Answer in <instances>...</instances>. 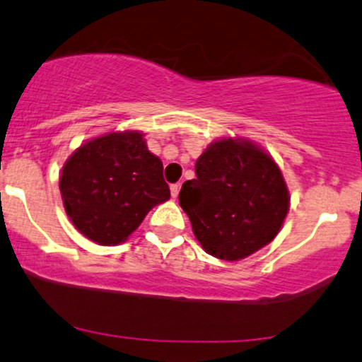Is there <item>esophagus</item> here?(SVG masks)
Here are the masks:
<instances>
[{
	"label": "esophagus",
	"instance_id": "esophagus-1",
	"mask_svg": "<svg viewBox=\"0 0 362 362\" xmlns=\"http://www.w3.org/2000/svg\"><path fill=\"white\" fill-rule=\"evenodd\" d=\"M170 191H171V197H177L178 192H180V184H171Z\"/></svg>",
	"mask_w": 362,
	"mask_h": 362
}]
</instances>
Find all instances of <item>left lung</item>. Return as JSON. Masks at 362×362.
Masks as SVG:
<instances>
[{
    "label": "left lung",
    "instance_id": "obj_1",
    "mask_svg": "<svg viewBox=\"0 0 362 362\" xmlns=\"http://www.w3.org/2000/svg\"><path fill=\"white\" fill-rule=\"evenodd\" d=\"M178 201L203 250L227 262L267 246L290 210V192L272 156L232 136L204 149L196 178L184 182Z\"/></svg>",
    "mask_w": 362,
    "mask_h": 362
}]
</instances>
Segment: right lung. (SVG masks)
<instances>
[{"mask_svg":"<svg viewBox=\"0 0 362 362\" xmlns=\"http://www.w3.org/2000/svg\"><path fill=\"white\" fill-rule=\"evenodd\" d=\"M59 187L72 226L102 246L127 241L152 208L170 199L161 159L135 130L79 146L64 165Z\"/></svg>","mask_w":362,"mask_h":362,"instance_id":"obj_1","label":"right lung"}]
</instances>
